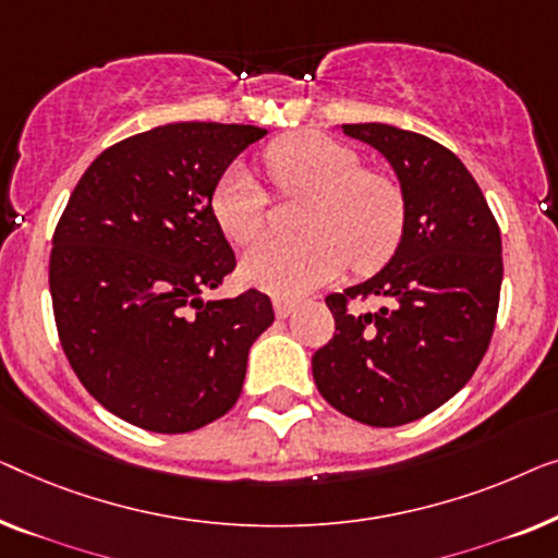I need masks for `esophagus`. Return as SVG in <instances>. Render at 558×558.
I'll use <instances>...</instances> for the list:
<instances>
[{"label": "esophagus", "mask_w": 558, "mask_h": 558, "mask_svg": "<svg viewBox=\"0 0 558 558\" xmlns=\"http://www.w3.org/2000/svg\"><path fill=\"white\" fill-rule=\"evenodd\" d=\"M293 311H295L293 301H286V298H276V316L278 318H288Z\"/></svg>", "instance_id": "obj_1"}]
</instances>
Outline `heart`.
<instances>
[{
	"instance_id": "obj_1",
	"label": "heart",
	"mask_w": 558,
	"mask_h": 558,
	"mask_svg": "<svg viewBox=\"0 0 558 558\" xmlns=\"http://www.w3.org/2000/svg\"><path fill=\"white\" fill-rule=\"evenodd\" d=\"M265 169L280 194H311L301 240H263L242 257L240 276L278 298H301L339 278L349 265L368 272L397 253L407 199L397 179L364 169L356 151L324 133L301 131L265 148ZM211 215L238 245L263 232L268 194L238 161L211 190Z\"/></svg>"
}]
</instances>
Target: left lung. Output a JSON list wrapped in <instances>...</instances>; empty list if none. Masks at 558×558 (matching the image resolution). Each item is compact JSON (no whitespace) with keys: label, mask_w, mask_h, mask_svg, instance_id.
<instances>
[{"label":"left lung","mask_w":558,"mask_h":558,"mask_svg":"<svg viewBox=\"0 0 558 558\" xmlns=\"http://www.w3.org/2000/svg\"><path fill=\"white\" fill-rule=\"evenodd\" d=\"M341 129L391 163L407 199V227L374 278L326 298L336 333L313 354V379L347 417L397 427L458 395L488 351L504 282L500 230L450 148L387 123ZM366 296L383 308H348Z\"/></svg>","instance_id":"left-lung-1"}]
</instances>
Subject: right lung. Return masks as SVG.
Listing matches in <instances>:
<instances>
[{
    "label": "right lung",
    "mask_w": 558,
    "mask_h": 558,
    "mask_svg": "<svg viewBox=\"0 0 558 558\" xmlns=\"http://www.w3.org/2000/svg\"><path fill=\"white\" fill-rule=\"evenodd\" d=\"M238 123H167L106 148L52 234L62 351L108 412L148 433H192L238 402L270 298H204L234 270L211 215L222 171L265 136Z\"/></svg>",
    "instance_id": "add662e5"
}]
</instances>
